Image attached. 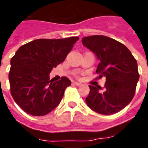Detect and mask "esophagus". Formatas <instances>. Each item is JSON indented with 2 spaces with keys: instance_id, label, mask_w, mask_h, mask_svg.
I'll list each match as a JSON object with an SVG mask.
<instances>
[{
  "instance_id": "1",
  "label": "esophagus",
  "mask_w": 148,
  "mask_h": 148,
  "mask_svg": "<svg viewBox=\"0 0 148 148\" xmlns=\"http://www.w3.org/2000/svg\"><path fill=\"white\" fill-rule=\"evenodd\" d=\"M74 84H75L76 86H77V87H79V86H81V84H82L79 83V82H76V81H74Z\"/></svg>"
}]
</instances>
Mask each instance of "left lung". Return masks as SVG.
<instances>
[{
	"mask_svg": "<svg viewBox=\"0 0 148 148\" xmlns=\"http://www.w3.org/2000/svg\"><path fill=\"white\" fill-rule=\"evenodd\" d=\"M82 44L97 56L100 63L96 72L106 77L103 88L89 85L86 103L101 114L119 112L128 105L135 94L139 80L137 60L126 46L106 36L85 37Z\"/></svg>",
	"mask_w": 148,
	"mask_h": 148,
	"instance_id": "left-lung-1",
	"label": "left lung"
}]
</instances>
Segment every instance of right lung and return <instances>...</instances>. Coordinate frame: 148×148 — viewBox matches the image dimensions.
Segmentation results:
<instances>
[{
  "mask_svg": "<svg viewBox=\"0 0 148 148\" xmlns=\"http://www.w3.org/2000/svg\"><path fill=\"white\" fill-rule=\"evenodd\" d=\"M78 37L64 39H37L22 45L10 60V94L28 114L44 116L60 103L71 85L66 77L53 82L49 74L67 55Z\"/></svg>",
  "mask_w": 148,
  "mask_h": 148,
  "instance_id": "obj_1",
  "label": "right lung"
}]
</instances>
